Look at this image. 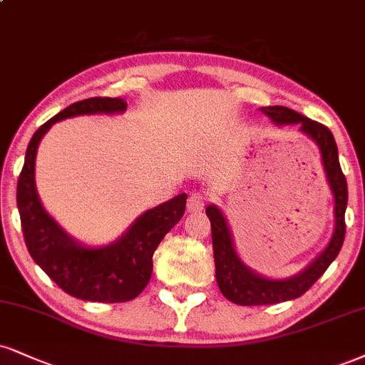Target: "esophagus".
I'll use <instances>...</instances> for the list:
<instances>
[{"label": "esophagus", "mask_w": 365, "mask_h": 365, "mask_svg": "<svg viewBox=\"0 0 365 365\" xmlns=\"http://www.w3.org/2000/svg\"><path fill=\"white\" fill-rule=\"evenodd\" d=\"M205 201H206L205 192H200V191L192 192L190 200H187V211H190V213H200V211L205 208Z\"/></svg>", "instance_id": "obj_1"}]
</instances>
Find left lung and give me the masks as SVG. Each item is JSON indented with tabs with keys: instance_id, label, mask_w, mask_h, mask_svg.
Here are the masks:
<instances>
[{
	"instance_id": "left-lung-1",
	"label": "left lung",
	"mask_w": 365,
	"mask_h": 365,
	"mask_svg": "<svg viewBox=\"0 0 365 365\" xmlns=\"http://www.w3.org/2000/svg\"><path fill=\"white\" fill-rule=\"evenodd\" d=\"M262 111L277 127H291V125L294 127L296 125L301 133H304L317 143L328 186L334 195L335 227L328 245L303 271L286 279H272L255 272L254 269L244 264V260L235 250L232 230L223 211L217 205L206 206V215L211 223L215 269H217L215 274H217L218 287L225 298L235 304H242V307L276 304L299 298L323 276L328 265L334 262L345 238V210H347L349 200L347 181L341 173L334 135L325 125L309 120L286 106H267L262 108Z\"/></svg>"
}]
</instances>
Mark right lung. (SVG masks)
<instances>
[{"instance_id": "add662e5", "label": "right lung", "mask_w": 365, "mask_h": 365, "mask_svg": "<svg viewBox=\"0 0 365 365\" xmlns=\"http://www.w3.org/2000/svg\"><path fill=\"white\" fill-rule=\"evenodd\" d=\"M121 98H89L67 106L34 133L18 178L16 205L26 249L40 269L67 294L96 303H123L137 298L152 276V257L165 233L186 210V192L147 210L123 235L101 247L81 244L53 220L35 186V159L43 135L57 121L81 115H120Z\"/></svg>"}]
</instances>
